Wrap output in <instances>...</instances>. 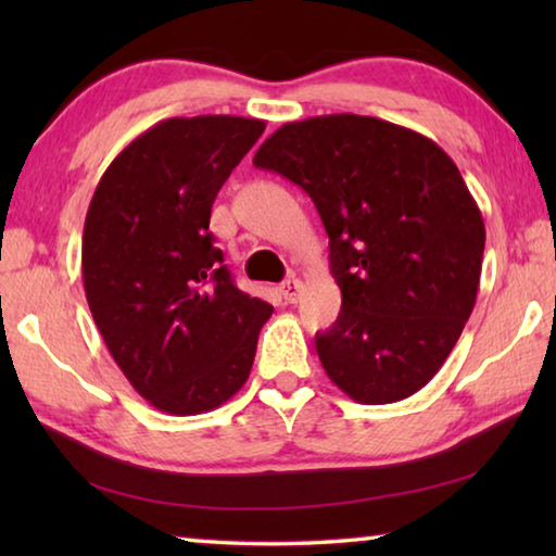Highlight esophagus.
Listing matches in <instances>:
<instances>
[{
    "label": "esophagus",
    "mask_w": 556,
    "mask_h": 556,
    "mask_svg": "<svg viewBox=\"0 0 556 556\" xmlns=\"http://www.w3.org/2000/svg\"><path fill=\"white\" fill-rule=\"evenodd\" d=\"M301 294H304V285H301L299 279L291 277L285 281V285H281V296H285L287 304H296Z\"/></svg>",
    "instance_id": "obj_1"
}]
</instances>
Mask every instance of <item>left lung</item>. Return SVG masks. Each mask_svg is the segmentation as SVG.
I'll return each mask as SVG.
<instances>
[{
	"label": "left lung",
	"instance_id": "1",
	"mask_svg": "<svg viewBox=\"0 0 556 556\" xmlns=\"http://www.w3.org/2000/svg\"><path fill=\"white\" fill-rule=\"evenodd\" d=\"M252 164L314 201L341 314L316 333L348 397L390 404L434 378L476 306L485 225L464 176L429 137L365 115L287 122Z\"/></svg>",
	"mask_w": 556,
	"mask_h": 556
}]
</instances>
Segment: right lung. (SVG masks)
Returning <instances> with one entry per match:
<instances>
[{
	"label": "right lung",
	"mask_w": 556,
	"mask_h": 556,
	"mask_svg": "<svg viewBox=\"0 0 556 556\" xmlns=\"http://www.w3.org/2000/svg\"><path fill=\"white\" fill-rule=\"evenodd\" d=\"M265 122L172 117L115 156L83 230L90 314L119 370L168 414L220 407L252 370L271 304L235 287L211 208Z\"/></svg>",
	"instance_id": "1"
}]
</instances>
